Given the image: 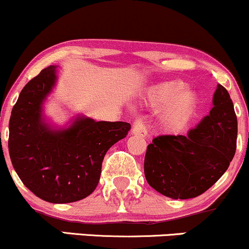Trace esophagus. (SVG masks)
Returning <instances> with one entry per match:
<instances>
[{"label": "esophagus", "instance_id": "34e87169", "mask_svg": "<svg viewBox=\"0 0 249 249\" xmlns=\"http://www.w3.org/2000/svg\"><path fill=\"white\" fill-rule=\"evenodd\" d=\"M131 133L137 134V136H141L142 138H145V137L147 136V130L146 127H145L144 122H142L141 117H138V118H136L133 121L132 128H131Z\"/></svg>", "mask_w": 249, "mask_h": 249}]
</instances>
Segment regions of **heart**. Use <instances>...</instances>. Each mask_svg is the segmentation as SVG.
<instances>
[{"instance_id":"1","label":"heart","mask_w":249,"mask_h":249,"mask_svg":"<svg viewBox=\"0 0 249 249\" xmlns=\"http://www.w3.org/2000/svg\"><path fill=\"white\" fill-rule=\"evenodd\" d=\"M184 88V83L178 81L164 83L156 90V101L160 104H166L176 98ZM194 107H196V95L191 91H185L168 107L164 116L165 121L172 125L181 124L193 112Z\"/></svg>"}]
</instances>
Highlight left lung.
Wrapping results in <instances>:
<instances>
[{
	"label": "left lung",
	"instance_id": "8db88e82",
	"mask_svg": "<svg viewBox=\"0 0 249 249\" xmlns=\"http://www.w3.org/2000/svg\"><path fill=\"white\" fill-rule=\"evenodd\" d=\"M212 110L186 137L158 136L146 148L148 185L172 199H191L213 186L236 150L238 119L230 93L218 85Z\"/></svg>",
	"mask_w": 249,
	"mask_h": 249
}]
</instances>
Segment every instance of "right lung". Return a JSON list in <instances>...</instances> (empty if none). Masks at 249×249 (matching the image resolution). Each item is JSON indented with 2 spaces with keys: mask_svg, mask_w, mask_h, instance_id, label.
<instances>
[{
  "mask_svg": "<svg viewBox=\"0 0 249 249\" xmlns=\"http://www.w3.org/2000/svg\"><path fill=\"white\" fill-rule=\"evenodd\" d=\"M55 81V67H49L27 83L11 111L8 147L17 176L31 192L67 204L95 191L105 153L126 137L131 125L79 118L64 131L49 130L41 105Z\"/></svg>",
  "mask_w": 249,
  "mask_h": 249,
  "instance_id": "add662e5",
  "label": "right lung"
}]
</instances>
